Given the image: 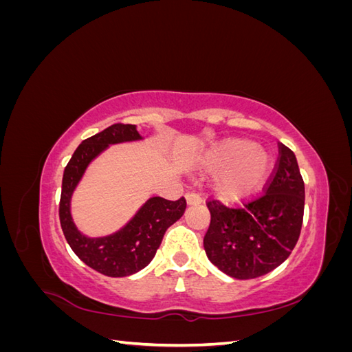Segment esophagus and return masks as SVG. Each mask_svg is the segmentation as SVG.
<instances>
[{
	"mask_svg": "<svg viewBox=\"0 0 352 352\" xmlns=\"http://www.w3.org/2000/svg\"><path fill=\"white\" fill-rule=\"evenodd\" d=\"M186 198V202L188 206H195V204H201V197L198 194H194V192H189L185 195Z\"/></svg>",
	"mask_w": 352,
	"mask_h": 352,
	"instance_id": "esophagus-1",
	"label": "esophagus"
}]
</instances>
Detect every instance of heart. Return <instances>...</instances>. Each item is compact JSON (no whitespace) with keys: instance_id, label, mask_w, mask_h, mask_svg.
<instances>
[{"instance_id":"obj_1","label":"heart","mask_w":352,"mask_h":352,"mask_svg":"<svg viewBox=\"0 0 352 352\" xmlns=\"http://www.w3.org/2000/svg\"><path fill=\"white\" fill-rule=\"evenodd\" d=\"M272 155L250 140L229 138L204 157L202 167L219 175L214 190L223 201H241L254 195L269 177Z\"/></svg>"}]
</instances>
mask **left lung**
Segmentation results:
<instances>
[{
  "label": "left lung",
  "instance_id": "8db88e82",
  "mask_svg": "<svg viewBox=\"0 0 352 352\" xmlns=\"http://www.w3.org/2000/svg\"><path fill=\"white\" fill-rule=\"evenodd\" d=\"M279 162L265 194L242 208L207 202L211 214L204 236L208 260L235 279H254L289 257L302 226L305 188L295 154L279 145Z\"/></svg>",
  "mask_w": 352,
  "mask_h": 352
}]
</instances>
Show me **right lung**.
Instances as JSON below:
<instances>
[{
	"mask_svg": "<svg viewBox=\"0 0 352 352\" xmlns=\"http://www.w3.org/2000/svg\"><path fill=\"white\" fill-rule=\"evenodd\" d=\"M144 141L135 124H111L107 129L82 141L65 168L60 198V223L73 252L110 278H124L151 263L166 230L184 216L186 201L148 198L123 228L110 235L92 238L82 233L72 216V197L88 166L110 145Z\"/></svg>",
	"mask_w": 352,
	"mask_h": 352,
	"instance_id": "1",
	"label": "right lung"
}]
</instances>
